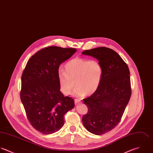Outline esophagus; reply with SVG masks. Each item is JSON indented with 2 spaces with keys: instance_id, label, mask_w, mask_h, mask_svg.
<instances>
[{
  "instance_id": "1",
  "label": "esophagus",
  "mask_w": 153,
  "mask_h": 153,
  "mask_svg": "<svg viewBox=\"0 0 153 153\" xmlns=\"http://www.w3.org/2000/svg\"><path fill=\"white\" fill-rule=\"evenodd\" d=\"M81 102L80 100H78V99H75V105H78L79 104H80Z\"/></svg>"
}]
</instances>
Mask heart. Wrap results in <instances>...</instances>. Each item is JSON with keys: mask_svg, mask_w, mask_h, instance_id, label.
Segmentation results:
<instances>
[{"mask_svg": "<svg viewBox=\"0 0 153 153\" xmlns=\"http://www.w3.org/2000/svg\"><path fill=\"white\" fill-rule=\"evenodd\" d=\"M65 69H59L57 74L60 89L63 94L71 93L75 85V81L77 87L73 94L77 97L93 94L99 87L103 68L99 60L75 57L65 64Z\"/></svg>", "mask_w": 153, "mask_h": 153, "instance_id": "obj_1", "label": "heart"}]
</instances>
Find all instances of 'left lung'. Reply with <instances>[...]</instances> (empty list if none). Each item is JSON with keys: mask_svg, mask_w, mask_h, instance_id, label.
I'll list each match as a JSON object with an SVG mask.
<instances>
[{"mask_svg": "<svg viewBox=\"0 0 153 153\" xmlns=\"http://www.w3.org/2000/svg\"><path fill=\"white\" fill-rule=\"evenodd\" d=\"M82 54L97 59L103 68L99 87L83 100L88 112L82 119L87 131L100 135L114 129L122 117L131 96L130 72L119 54L111 49L97 48Z\"/></svg>", "mask_w": 153, "mask_h": 153, "instance_id": "left-lung-1", "label": "left lung"}]
</instances>
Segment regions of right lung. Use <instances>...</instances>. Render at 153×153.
I'll return each mask as SVG.
<instances>
[{"mask_svg":"<svg viewBox=\"0 0 153 153\" xmlns=\"http://www.w3.org/2000/svg\"><path fill=\"white\" fill-rule=\"evenodd\" d=\"M76 50L50 46L33 55L21 76L20 97L27 118L40 132L51 134L63 125V116L74 107L72 98L60 91L58 70L60 65Z\"/></svg>","mask_w":153,"mask_h":153,"instance_id":"add662e5","label":"right lung"}]
</instances>
